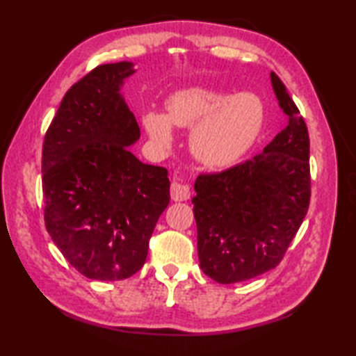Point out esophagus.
<instances>
[{
  "instance_id": "34e87169",
  "label": "esophagus",
  "mask_w": 356,
  "mask_h": 356,
  "mask_svg": "<svg viewBox=\"0 0 356 356\" xmlns=\"http://www.w3.org/2000/svg\"><path fill=\"white\" fill-rule=\"evenodd\" d=\"M190 195H191L190 188H188L186 185L176 182V180H174V182L171 184V199L174 202L188 200V199H190Z\"/></svg>"
}]
</instances>
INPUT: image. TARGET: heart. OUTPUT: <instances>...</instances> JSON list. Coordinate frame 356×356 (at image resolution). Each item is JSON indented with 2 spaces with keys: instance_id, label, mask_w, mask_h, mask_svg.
Wrapping results in <instances>:
<instances>
[{
  "instance_id": "1",
  "label": "heart",
  "mask_w": 356,
  "mask_h": 356,
  "mask_svg": "<svg viewBox=\"0 0 356 356\" xmlns=\"http://www.w3.org/2000/svg\"><path fill=\"white\" fill-rule=\"evenodd\" d=\"M263 122L260 101L252 95L229 97L220 90L190 87L174 93L166 102V116L149 111L143 125L157 145L168 148L171 126L194 127L193 153L202 163L228 166L251 148Z\"/></svg>"
}]
</instances>
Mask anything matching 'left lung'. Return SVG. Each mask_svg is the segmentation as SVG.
I'll return each mask as SVG.
<instances>
[{
  "label": "left lung",
  "instance_id": "8db88e82",
  "mask_svg": "<svg viewBox=\"0 0 356 356\" xmlns=\"http://www.w3.org/2000/svg\"><path fill=\"white\" fill-rule=\"evenodd\" d=\"M270 82L287 125L263 153L195 180L200 268L232 284L274 269L300 229L311 200L309 133L274 72Z\"/></svg>",
  "mask_w": 356,
  "mask_h": 356
}]
</instances>
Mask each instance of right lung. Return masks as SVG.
Here are the masks:
<instances>
[{"instance_id":"1","label":"right lung","mask_w":356,"mask_h":356,"mask_svg":"<svg viewBox=\"0 0 356 356\" xmlns=\"http://www.w3.org/2000/svg\"><path fill=\"white\" fill-rule=\"evenodd\" d=\"M131 63L97 65L63 97L42 145L44 222L82 275L125 280L147 260L170 203L168 170L142 163L140 130L119 90Z\"/></svg>"}]
</instances>
